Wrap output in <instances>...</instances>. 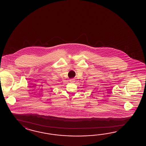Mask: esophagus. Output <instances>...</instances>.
I'll list each match as a JSON object with an SVG mask.
<instances>
[{
	"mask_svg": "<svg viewBox=\"0 0 146 146\" xmlns=\"http://www.w3.org/2000/svg\"><path fill=\"white\" fill-rule=\"evenodd\" d=\"M69 81L71 82H74V79H71L69 80Z\"/></svg>",
	"mask_w": 146,
	"mask_h": 146,
	"instance_id": "obj_1",
	"label": "esophagus"
}]
</instances>
